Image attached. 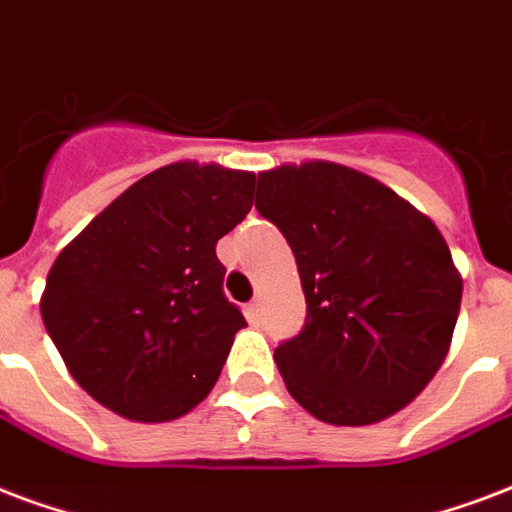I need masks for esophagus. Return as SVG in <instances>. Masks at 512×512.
<instances>
[{"label":"esophagus","instance_id":"obj_1","mask_svg":"<svg viewBox=\"0 0 512 512\" xmlns=\"http://www.w3.org/2000/svg\"><path fill=\"white\" fill-rule=\"evenodd\" d=\"M248 315H251V321H259L261 318V299L256 297L251 302V305H248Z\"/></svg>","mask_w":512,"mask_h":512}]
</instances>
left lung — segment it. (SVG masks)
I'll return each instance as SVG.
<instances>
[{
  "label": "left lung",
  "mask_w": 512,
  "mask_h": 512,
  "mask_svg": "<svg viewBox=\"0 0 512 512\" xmlns=\"http://www.w3.org/2000/svg\"><path fill=\"white\" fill-rule=\"evenodd\" d=\"M256 210L297 259L307 318L275 348L307 413L364 426L410 405L440 370L461 278L437 226L380 180L332 161L259 172Z\"/></svg>",
  "instance_id": "obj_1"
}]
</instances>
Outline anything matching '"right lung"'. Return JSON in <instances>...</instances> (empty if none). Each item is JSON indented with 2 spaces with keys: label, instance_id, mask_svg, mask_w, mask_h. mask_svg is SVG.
Here are the masks:
<instances>
[{
  "label": "right lung",
  "instance_id": "right-lung-1",
  "mask_svg": "<svg viewBox=\"0 0 512 512\" xmlns=\"http://www.w3.org/2000/svg\"><path fill=\"white\" fill-rule=\"evenodd\" d=\"M256 175L175 161L137 180L53 261L40 313L72 378L129 421L186 416L245 326L215 242L253 205Z\"/></svg>",
  "mask_w": 512,
  "mask_h": 512
}]
</instances>
